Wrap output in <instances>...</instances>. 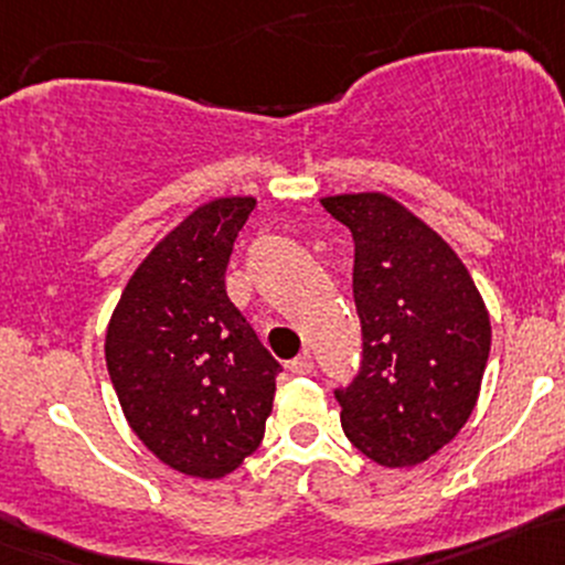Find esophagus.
<instances>
[{
    "mask_svg": "<svg viewBox=\"0 0 565 565\" xmlns=\"http://www.w3.org/2000/svg\"><path fill=\"white\" fill-rule=\"evenodd\" d=\"M289 370H292L295 375H311V370H313V359H311V353H300V356L297 359H292V362H289Z\"/></svg>",
    "mask_w": 565,
    "mask_h": 565,
    "instance_id": "34e87169",
    "label": "esophagus"
}]
</instances>
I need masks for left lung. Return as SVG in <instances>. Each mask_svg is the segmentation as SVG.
Wrapping results in <instances>:
<instances>
[{
  "label": "left lung",
  "mask_w": 565,
  "mask_h": 565,
  "mask_svg": "<svg viewBox=\"0 0 565 565\" xmlns=\"http://www.w3.org/2000/svg\"><path fill=\"white\" fill-rule=\"evenodd\" d=\"M353 235L362 362L334 388L345 437L381 467H413L461 431L491 351V319L456 252L381 192L324 198Z\"/></svg>",
  "instance_id": "1"
}]
</instances>
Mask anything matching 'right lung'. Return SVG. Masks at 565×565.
Masks as SVG:
<instances>
[{"label": "right lung", "instance_id": "right-lung-1", "mask_svg": "<svg viewBox=\"0 0 565 565\" xmlns=\"http://www.w3.org/2000/svg\"><path fill=\"white\" fill-rule=\"evenodd\" d=\"M254 198L195 209L136 268L111 313L107 370L136 437L177 472L231 475L259 448L281 364L225 289Z\"/></svg>", "mask_w": 565, "mask_h": 565}]
</instances>
